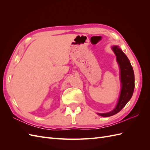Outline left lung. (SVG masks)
Instances as JSON below:
<instances>
[{
	"instance_id": "left-lung-1",
	"label": "left lung",
	"mask_w": 150,
	"mask_h": 150,
	"mask_svg": "<svg viewBox=\"0 0 150 150\" xmlns=\"http://www.w3.org/2000/svg\"><path fill=\"white\" fill-rule=\"evenodd\" d=\"M111 49L116 57V61L120 67L121 91L116 107L108 112L97 113L103 117H109L119 112L133 96L134 89V74L133 67L126 54L119 46H112Z\"/></svg>"
}]
</instances>
